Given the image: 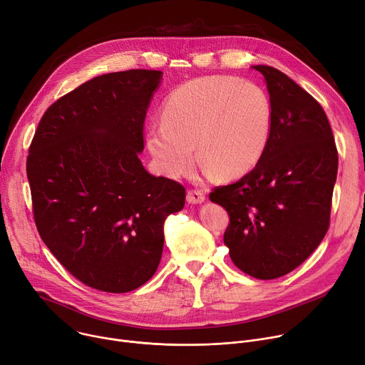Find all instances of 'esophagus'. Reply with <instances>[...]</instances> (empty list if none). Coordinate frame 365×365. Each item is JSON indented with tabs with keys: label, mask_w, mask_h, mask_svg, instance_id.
Listing matches in <instances>:
<instances>
[{
	"label": "esophagus",
	"mask_w": 365,
	"mask_h": 365,
	"mask_svg": "<svg viewBox=\"0 0 365 365\" xmlns=\"http://www.w3.org/2000/svg\"><path fill=\"white\" fill-rule=\"evenodd\" d=\"M186 201L189 204H201L205 201V193L200 189H189L186 193Z\"/></svg>",
	"instance_id": "1"
}]
</instances>
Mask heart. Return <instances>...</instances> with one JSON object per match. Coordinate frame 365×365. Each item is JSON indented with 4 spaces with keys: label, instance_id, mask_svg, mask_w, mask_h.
<instances>
[{
    "label": "heart",
    "instance_id": "heart-1",
    "mask_svg": "<svg viewBox=\"0 0 365 365\" xmlns=\"http://www.w3.org/2000/svg\"><path fill=\"white\" fill-rule=\"evenodd\" d=\"M163 123H153L147 144L161 173L185 175L196 157L207 173L237 178L253 169L268 145L271 102L259 86L224 77L182 84L163 103Z\"/></svg>",
    "mask_w": 365,
    "mask_h": 365
}]
</instances>
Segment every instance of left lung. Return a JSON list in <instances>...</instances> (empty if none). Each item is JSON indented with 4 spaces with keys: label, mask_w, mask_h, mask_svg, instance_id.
<instances>
[{
    "label": "left lung",
    "mask_w": 365,
    "mask_h": 365,
    "mask_svg": "<svg viewBox=\"0 0 365 365\" xmlns=\"http://www.w3.org/2000/svg\"><path fill=\"white\" fill-rule=\"evenodd\" d=\"M253 68L269 93V141L253 170L214 187L210 200L228 212L224 245L236 267L257 279H275L300 267L326 235L338 150L313 96L277 68Z\"/></svg>",
    "instance_id": "1"
}]
</instances>
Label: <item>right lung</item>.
<instances>
[{"instance_id":"obj_1","label":"right lung","mask_w":365,"mask_h":365,"mask_svg":"<svg viewBox=\"0 0 365 365\" xmlns=\"http://www.w3.org/2000/svg\"><path fill=\"white\" fill-rule=\"evenodd\" d=\"M161 71L98 76L43 113L27 155L36 228L62 267L87 287L128 292L157 271L164 221L186 189L138 158Z\"/></svg>"}]
</instances>
